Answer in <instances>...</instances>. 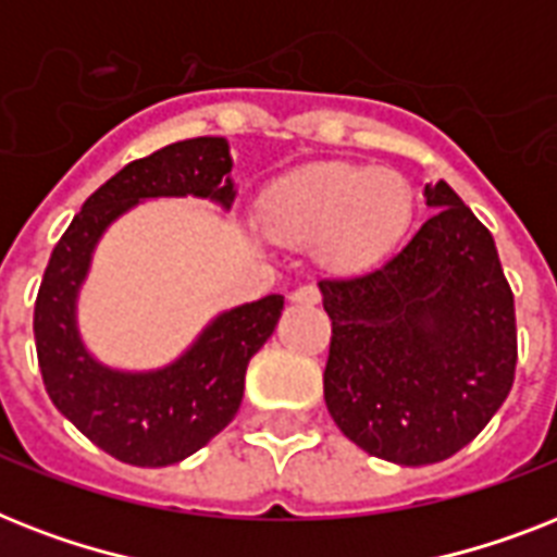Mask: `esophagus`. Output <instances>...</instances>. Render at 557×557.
Segmentation results:
<instances>
[{
    "label": "esophagus",
    "mask_w": 557,
    "mask_h": 557,
    "mask_svg": "<svg viewBox=\"0 0 557 557\" xmlns=\"http://www.w3.org/2000/svg\"><path fill=\"white\" fill-rule=\"evenodd\" d=\"M319 299H322V296H319V290H315V287H310V284H305V287H296V290L290 293L293 305L313 307V305H319Z\"/></svg>",
    "instance_id": "esophagus-1"
}]
</instances>
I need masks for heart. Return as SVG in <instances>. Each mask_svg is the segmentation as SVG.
Wrapping results in <instances>:
<instances>
[{
	"label": "heart",
	"instance_id": "b5f03b06",
	"mask_svg": "<svg viewBox=\"0 0 557 557\" xmlns=\"http://www.w3.org/2000/svg\"><path fill=\"white\" fill-rule=\"evenodd\" d=\"M413 215L408 181L364 163H319L282 177L264 195L258 218L275 244L313 247L315 264L356 278L397 250Z\"/></svg>",
	"mask_w": 557,
	"mask_h": 557
}]
</instances>
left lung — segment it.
<instances>
[{
	"label": "left lung",
	"mask_w": 557,
	"mask_h": 557,
	"mask_svg": "<svg viewBox=\"0 0 557 557\" xmlns=\"http://www.w3.org/2000/svg\"><path fill=\"white\" fill-rule=\"evenodd\" d=\"M437 209L388 264L319 282L333 322L324 403L350 443L397 466L469 446L509 397L515 296L495 238L446 184Z\"/></svg>",
	"instance_id": "1"
}]
</instances>
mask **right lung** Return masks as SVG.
I'll return each instance as SVG.
<instances>
[{
  "mask_svg": "<svg viewBox=\"0 0 557 557\" xmlns=\"http://www.w3.org/2000/svg\"><path fill=\"white\" fill-rule=\"evenodd\" d=\"M233 158L224 137H193L132 160L79 209L39 284L34 339L39 371L57 411L106 455L128 466H172L224 431L244 397V373L273 336L284 296L218 313L175 362L154 371L102 364L79 336L77 301L102 233L152 198L235 201Z\"/></svg>",
  "mask_w": 557,
  "mask_h": 557,
  "instance_id": "add662e5",
  "label": "right lung"
}]
</instances>
